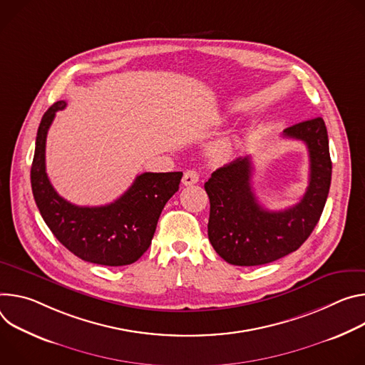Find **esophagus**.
<instances>
[{"label": "esophagus", "instance_id": "1", "mask_svg": "<svg viewBox=\"0 0 365 365\" xmlns=\"http://www.w3.org/2000/svg\"><path fill=\"white\" fill-rule=\"evenodd\" d=\"M200 180V175L197 171L194 170H188L184 173V177H182V184L184 185H192V184H197Z\"/></svg>", "mask_w": 365, "mask_h": 365}]
</instances>
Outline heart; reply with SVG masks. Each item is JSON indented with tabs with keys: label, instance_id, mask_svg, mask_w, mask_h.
Instances as JSON below:
<instances>
[{
	"label": "heart",
	"instance_id": "obj_1",
	"mask_svg": "<svg viewBox=\"0 0 365 365\" xmlns=\"http://www.w3.org/2000/svg\"><path fill=\"white\" fill-rule=\"evenodd\" d=\"M225 150H226V146H220L219 152H220V153H225Z\"/></svg>",
	"mask_w": 365,
	"mask_h": 365
}]
</instances>
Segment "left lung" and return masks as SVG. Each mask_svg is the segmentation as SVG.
I'll list each match as a JSON object with an SVG mask.
<instances>
[{
    "label": "left lung",
    "mask_w": 365,
    "mask_h": 365,
    "mask_svg": "<svg viewBox=\"0 0 365 365\" xmlns=\"http://www.w3.org/2000/svg\"><path fill=\"white\" fill-rule=\"evenodd\" d=\"M284 138L306 143L310 159L309 185L293 207L265 210L251 185V158H237L216 170L205 184L210 198L207 225L215 251L229 264L254 267L277 261L299 250L325 207L332 160L325 121L310 118L287 128Z\"/></svg>",
    "instance_id": "1"
}]
</instances>
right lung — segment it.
Listing matches in <instances>:
<instances>
[{
  "mask_svg": "<svg viewBox=\"0 0 365 365\" xmlns=\"http://www.w3.org/2000/svg\"><path fill=\"white\" fill-rule=\"evenodd\" d=\"M65 106L56 101L48 108L36 136L30 180L38 212L55 237L78 258L107 267L133 264L148 251L162 209L178 191L182 173H143L106 206L69 203L52 187L45 162L48 130Z\"/></svg>",
  "mask_w": 365,
  "mask_h": 365,
  "instance_id": "add662e5",
  "label": "right lung"
}]
</instances>
